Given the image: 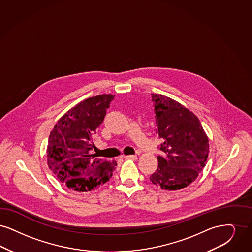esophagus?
I'll use <instances>...</instances> for the list:
<instances>
[{
	"label": "esophagus",
	"mask_w": 252,
	"mask_h": 252,
	"mask_svg": "<svg viewBox=\"0 0 252 252\" xmlns=\"http://www.w3.org/2000/svg\"><path fill=\"white\" fill-rule=\"evenodd\" d=\"M124 158L128 159V160H136L137 156L136 155H126V156H124Z\"/></svg>",
	"instance_id": "obj_1"
}]
</instances>
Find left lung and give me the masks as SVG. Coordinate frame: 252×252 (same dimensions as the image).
<instances>
[{"instance_id": "8db88e82", "label": "left lung", "mask_w": 252, "mask_h": 252, "mask_svg": "<svg viewBox=\"0 0 252 252\" xmlns=\"http://www.w3.org/2000/svg\"><path fill=\"white\" fill-rule=\"evenodd\" d=\"M155 113V131L164 139L157 156L158 167L150 180L162 189L173 191L189 186L205 166L208 137L201 123L190 110L172 98L152 94Z\"/></svg>"}]
</instances>
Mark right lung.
Listing matches in <instances>:
<instances>
[{"label": "right lung", "instance_id": "add662e5", "mask_svg": "<svg viewBox=\"0 0 252 252\" xmlns=\"http://www.w3.org/2000/svg\"><path fill=\"white\" fill-rule=\"evenodd\" d=\"M112 94L87 98L68 110L51 131L47 147L48 166L66 187L88 192L108 182L116 161L91 154L93 137L114 99Z\"/></svg>", "mask_w": 252, "mask_h": 252}]
</instances>
